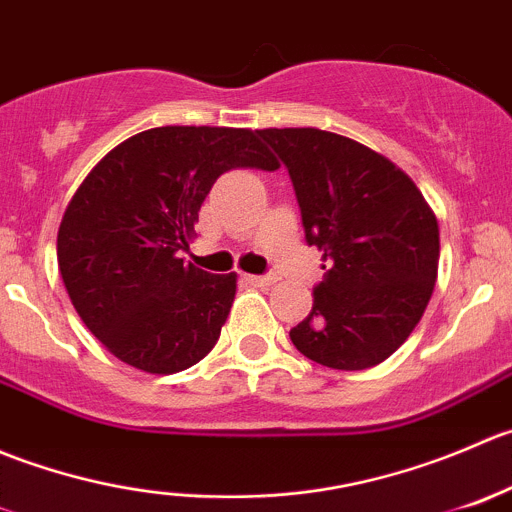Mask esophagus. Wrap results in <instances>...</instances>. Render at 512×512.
<instances>
[{
	"label": "esophagus",
	"mask_w": 512,
	"mask_h": 512,
	"mask_svg": "<svg viewBox=\"0 0 512 512\" xmlns=\"http://www.w3.org/2000/svg\"><path fill=\"white\" fill-rule=\"evenodd\" d=\"M246 281L251 283V286H273V283L278 281L276 273H266V276H246Z\"/></svg>",
	"instance_id": "1"
}]
</instances>
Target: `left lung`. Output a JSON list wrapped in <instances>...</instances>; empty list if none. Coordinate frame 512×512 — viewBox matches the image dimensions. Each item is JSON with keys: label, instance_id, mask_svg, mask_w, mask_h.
Segmentation results:
<instances>
[{"label": "left lung", "instance_id": "1", "mask_svg": "<svg viewBox=\"0 0 512 512\" xmlns=\"http://www.w3.org/2000/svg\"><path fill=\"white\" fill-rule=\"evenodd\" d=\"M291 174L308 246L328 268L291 341L336 371L386 361L418 326L438 278V219L411 176L323 129H261Z\"/></svg>", "mask_w": 512, "mask_h": 512}]
</instances>
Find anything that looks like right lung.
Listing matches in <instances>:
<instances>
[{
  "label": "right lung",
  "instance_id": "1",
  "mask_svg": "<svg viewBox=\"0 0 512 512\" xmlns=\"http://www.w3.org/2000/svg\"><path fill=\"white\" fill-rule=\"evenodd\" d=\"M239 166L281 164L258 131L156 126L114 146L82 181L59 224V271L111 356L169 376L216 346L236 273L201 271L181 251L214 181Z\"/></svg>",
  "mask_w": 512,
  "mask_h": 512
}]
</instances>
